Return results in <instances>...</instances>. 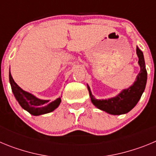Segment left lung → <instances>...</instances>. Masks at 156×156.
Masks as SVG:
<instances>
[{"mask_svg": "<svg viewBox=\"0 0 156 156\" xmlns=\"http://www.w3.org/2000/svg\"><path fill=\"white\" fill-rule=\"evenodd\" d=\"M137 55L139 58L138 63L140 71L137 75L136 81L131 87L123 90L115 98L105 100H98L92 95L90 87L87 86L92 103L98 108L112 115H121L127 113L137 105L145 89L147 82V71L144 55L138 47H137Z\"/></svg>", "mask_w": 156, "mask_h": 156, "instance_id": "8db88e82", "label": "left lung"}]
</instances>
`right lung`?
I'll return each instance as SVG.
<instances>
[{
	"instance_id": "right-lung-1",
	"label": "right lung",
	"mask_w": 156,
	"mask_h": 156,
	"mask_svg": "<svg viewBox=\"0 0 156 156\" xmlns=\"http://www.w3.org/2000/svg\"><path fill=\"white\" fill-rule=\"evenodd\" d=\"M9 81L14 96L23 108L34 115L46 114L54 111L61 102V98H57L52 102L48 100H41L31 94L25 91L19 87L9 73Z\"/></svg>"
}]
</instances>
